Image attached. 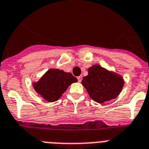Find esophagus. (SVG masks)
<instances>
[{
  "label": "esophagus",
  "instance_id": "obj_1",
  "mask_svg": "<svg viewBox=\"0 0 149 149\" xmlns=\"http://www.w3.org/2000/svg\"><path fill=\"white\" fill-rule=\"evenodd\" d=\"M82 78H83V77H82V76H79V77H77V79H78V82H79V83H80L81 81H82Z\"/></svg>",
  "mask_w": 149,
  "mask_h": 149
}]
</instances>
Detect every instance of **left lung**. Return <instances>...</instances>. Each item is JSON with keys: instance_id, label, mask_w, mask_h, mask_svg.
<instances>
[{"instance_id": "obj_1", "label": "left lung", "mask_w": 149, "mask_h": 149, "mask_svg": "<svg viewBox=\"0 0 149 149\" xmlns=\"http://www.w3.org/2000/svg\"><path fill=\"white\" fill-rule=\"evenodd\" d=\"M82 84L91 99L103 103L119 95L124 86V79L116 72L95 64L88 69V75L83 77Z\"/></svg>"}]
</instances>
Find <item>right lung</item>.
<instances>
[{
	"label": "right lung",
	"instance_id": "right-lung-1",
	"mask_svg": "<svg viewBox=\"0 0 149 149\" xmlns=\"http://www.w3.org/2000/svg\"><path fill=\"white\" fill-rule=\"evenodd\" d=\"M77 79L70 72L58 69H50L43 75L39 80L33 83V86L40 97L49 102L60 99L63 93Z\"/></svg>",
	"mask_w": 149,
	"mask_h": 149
}]
</instances>
